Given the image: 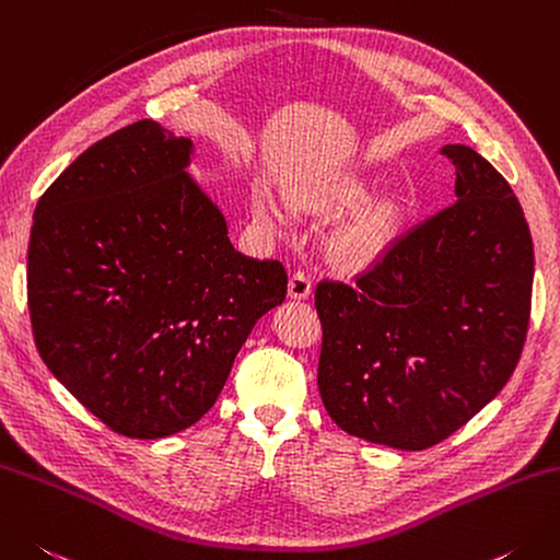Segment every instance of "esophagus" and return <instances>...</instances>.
<instances>
[{
    "instance_id": "obj_1",
    "label": "esophagus",
    "mask_w": 560,
    "mask_h": 560,
    "mask_svg": "<svg viewBox=\"0 0 560 560\" xmlns=\"http://www.w3.org/2000/svg\"><path fill=\"white\" fill-rule=\"evenodd\" d=\"M311 291H313V281H311L308 273H305V271L291 273V279H289V295H291L293 301L308 299Z\"/></svg>"
}]
</instances>
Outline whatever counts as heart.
Returning <instances> with one entry per match:
<instances>
[{"mask_svg":"<svg viewBox=\"0 0 560 560\" xmlns=\"http://www.w3.org/2000/svg\"><path fill=\"white\" fill-rule=\"evenodd\" d=\"M366 186L359 182L339 184L335 189L317 196H299L295 206L305 211H347L366 199ZM255 213L261 223L281 225L283 208L271 194L259 191L255 196ZM393 228H396V211L390 203L374 201L357 208L345 221H339L327 235L325 252L327 259L339 269H364L388 249Z\"/></svg>","mask_w":560,"mask_h":560,"instance_id":"obj_1","label":"heart"}]
</instances>
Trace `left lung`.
<instances>
[{"label": "left lung", "mask_w": 560, "mask_h": 560, "mask_svg": "<svg viewBox=\"0 0 560 560\" xmlns=\"http://www.w3.org/2000/svg\"><path fill=\"white\" fill-rule=\"evenodd\" d=\"M456 201L349 287L320 281L317 388L345 432L405 452L444 442L505 388L529 330L534 245L505 177L444 145Z\"/></svg>", "instance_id": "8db88e82"}]
</instances>
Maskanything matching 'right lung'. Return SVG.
<instances>
[{"mask_svg":"<svg viewBox=\"0 0 560 560\" xmlns=\"http://www.w3.org/2000/svg\"><path fill=\"white\" fill-rule=\"evenodd\" d=\"M191 140L138 120L77 158L33 213L28 311L50 374L130 440L177 434L213 408L287 269L230 245L186 167Z\"/></svg>","mask_w":560,"mask_h":560,"instance_id":"obj_1","label":"right lung"}]
</instances>
